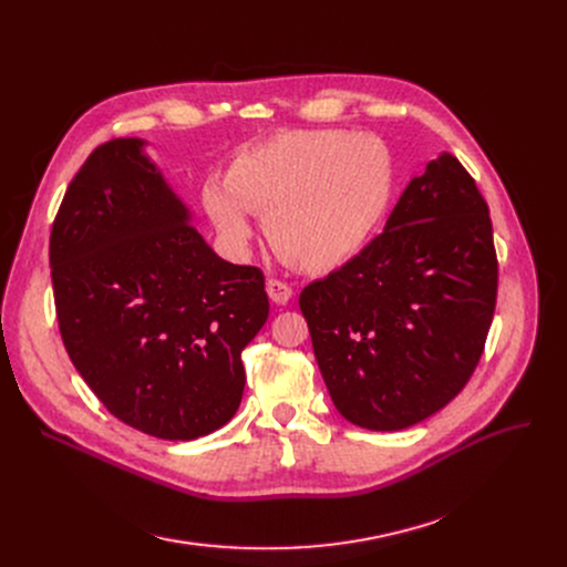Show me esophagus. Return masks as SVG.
Wrapping results in <instances>:
<instances>
[{"mask_svg": "<svg viewBox=\"0 0 567 567\" xmlns=\"http://www.w3.org/2000/svg\"><path fill=\"white\" fill-rule=\"evenodd\" d=\"M266 291H268V299H271L274 303H287L291 299V287L278 278L266 280Z\"/></svg>", "mask_w": 567, "mask_h": 567, "instance_id": "obj_1", "label": "esophagus"}]
</instances>
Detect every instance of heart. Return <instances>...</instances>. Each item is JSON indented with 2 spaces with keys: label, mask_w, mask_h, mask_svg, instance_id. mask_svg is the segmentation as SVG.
<instances>
[{
  "label": "heart",
  "mask_w": 567,
  "mask_h": 567,
  "mask_svg": "<svg viewBox=\"0 0 567 567\" xmlns=\"http://www.w3.org/2000/svg\"><path fill=\"white\" fill-rule=\"evenodd\" d=\"M393 193V161L377 137L289 131L238 154L225 182L208 178L202 204L223 244L244 252L248 214L264 218L276 257L301 274H326L359 252Z\"/></svg>",
  "instance_id": "heart-1"
}]
</instances>
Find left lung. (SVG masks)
I'll return each mask as SVG.
<instances>
[{
    "label": "left lung",
    "mask_w": 567,
    "mask_h": 567,
    "mask_svg": "<svg viewBox=\"0 0 567 567\" xmlns=\"http://www.w3.org/2000/svg\"><path fill=\"white\" fill-rule=\"evenodd\" d=\"M496 287L487 202L443 152L411 178L379 236L301 291L336 409L377 432L411 427L443 409L481 361Z\"/></svg>",
    "instance_id": "obj_1"
}]
</instances>
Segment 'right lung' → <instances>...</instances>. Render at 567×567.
I'll return each instance as SVG.
<instances>
[{"label":"right lung","mask_w":567,"mask_h":567,"mask_svg":"<svg viewBox=\"0 0 567 567\" xmlns=\"http://www.w3.org/2000/svg\"><path fill=\"white\" fill-rule=\"evenodd\" d=\"M137 137L96 146L50 234L59 333L118 421L190 441L241 404V351L268 317L264 274L206 246Z\"/></svg>","instance_id":"obj_1"}]
</instances>
